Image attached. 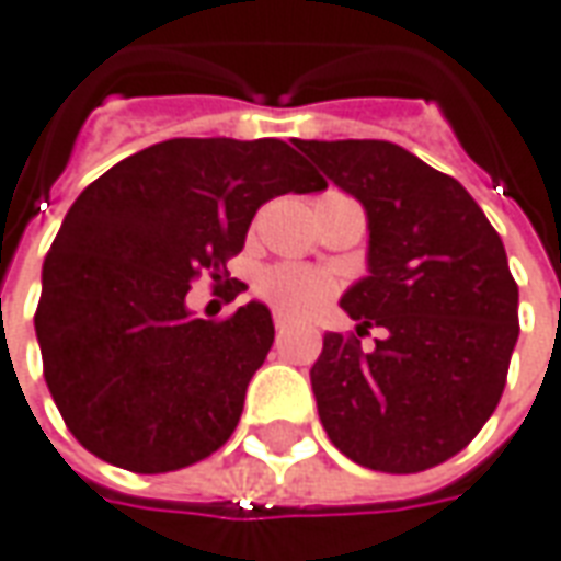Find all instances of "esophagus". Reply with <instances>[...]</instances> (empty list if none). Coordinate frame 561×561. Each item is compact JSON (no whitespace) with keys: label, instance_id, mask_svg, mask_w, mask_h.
Listing matches in <instances>:
<instances>
[{"label":"esophagus","instance_id":"obj_1","mask_svg":"<svg viewBox=\"0 0 561 561\" xmlns=\"http://www.w3.org/2000/svg\"><path fill=\"white\" fill-rule=\"evenodd\" d=\"M287 327H289V318L277 311V314H274V330H287Z\"/></svg>","mask_w":561,"mask_h":561}]
</instances>
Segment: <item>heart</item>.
I'll return each mask as SVG.
<instances>
[{
    "label": "heart",
    "mask_w": 561,
    "mask_h": 561,
    "mask_svg": "<svg viewBox=\"0 0 561 561\" xmlns=\"http://www.w3.org/2000/svg\"><path fill=\"white\" fill-rule=\"evenodd\" d=\"M259 296L293 318L314 314L332 296V280L323 272L302 265H274L256 280Z\"/></svg>",
    "instance_id": "obj_1"
}]
</instances>
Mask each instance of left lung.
Wrapping results in <instances>:
<instances>
[{"label": "left lung", "mask_w": 561, "mask_h": 561, "mask_svg": "<svg viewBox=\"0 0 561 561\" xmlns=\"http://www.w3.org/2000/svg\"><path fill=\"white\" fill-rule=\"evenodd\" d=\"M366 210V268L342 296L376 351L323 335L311 388L323 431L351 461L419 473L489 421L519 339L504 243L458 180L388 140H296Z\"/></svg>", "instance_id": "1"}]
</instances>
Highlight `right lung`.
<instances>
[{"mask_svg": "<svg viewBox=\"0 0 561 561\" xmlns=\"http://www.w3.org/2000/svg\"><path fill=\"white\" fill-rule=\"evenodd\" d=\"M327 183L280 140H164L118 161L69 207L42 265L36 339L72 436L134 473L214 455L274 342L272 311L195 318L185 293L219 280L265 201Z\"/></svg>", "mask_w": 561, "mask_h": 561, "instance_id": "1", "label": "right lung"}]
</instances>
